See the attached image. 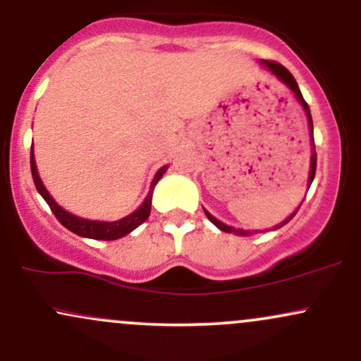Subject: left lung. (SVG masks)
Wrapping results in <instances>:
<instances>
[{
  "instance_id": "1",
  "label": "left lung",
  "mask_w": 361,
  "mask_h": 361,
  "mask_svg": "<svg viewBox=\"0 0 361 361\" xmlns=\"http://www.w3.org/2000/svg\"><path fill=\"white\" fill-rule=\"evenodd\" d=\"M261 64H263L264 68L268 69V71H271L273 74H275V76L279 78L280 81H283L285 85H287L288 88L292 90L293 93H295V98H297V100L300 102V105L304 106L305 115H307V118H309V128H310V135H312V117H310L309 105H307V103H305L304 97H302V93H300V90H299V85H297L295 78H293L292 74H290V71H288L287 68H283V66L279 64V62H275V61H261ZM316 166H317V156H316V147H314V135H312V156H310V171H309V180H307V181H309V186L312 185L314 176H316ZM204 212H205V215H207V219H209V221L212 222L214 226H217L219 229L224 231V233H234V234H239V235H250V233H247V231H243V229H234V227H231V226H227V224H224V222H221V221H217V219H215L212 214L207 212L205 209H204ZM293 215H295V212H293L292 215H290L288 219H285V221L281 222L280 226L273 227V229H280L281 226H285V224L292 221Z\"/></svg>"
}]
</instances>
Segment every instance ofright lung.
Segmentation results:
<instances>
[{
	"label": "right lung",
	"instance_id": "obj_1",
	"mask_svg": "<svg viewBox=\"0 0 361 361\" xmlns=\"http://www.w3.org/2000/svg\"><path fill=\"white\" fill-rule=\"evenodd\" d=\"M30 168H32V178H34V183L37 186V192L44 197V200L47 202V205L51 207L52 214L56 215L57 221H59L66 229H69L71 233L81 235V238H90V239H98V241H114V239H120L123 235H127L128 233L139 227L140 224L146 222L149 214H151V200H152V190L157 181L163 178L164 173H166L168 166H163L159 171L156 173L154 180L151 183V190H149L146 200L142 202V205L139 207L135 212H132L127 217L120 219V221L115 222H102V221H88V219H81L76 217V215L69 214L68 210L62 209L61 205H57V202L51 197V193L47 192L42 180H40L39 173H37V166H35V159H34V151H30Z\"/></svg>",
	"mask_w": 361,
	"mask_h": 361
}]
</instances>
